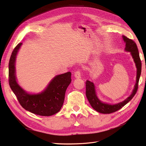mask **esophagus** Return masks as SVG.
Here are the masks:
<instances>
[{"instance_id": "1", "label": "esophagus", "mask_w": 146, "mask_h": 146, "mask_svg": "<svg viewBox=\"0 0 146 146\" xmlns=\"http://www.w3.org/2000/svg\"><path fill=\"white\" fill-rule=\"evenodd\" d=\"M74 76L76 78H81V70L80 69L76 70L74 73Z\"/></svg>"}]
</instances>
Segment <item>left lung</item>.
<instances>
[{
	"mask_svg": "<svg viewBox=\"0 0 146 146\" xmlns=\"http://www.w3.org/2000/svg\"><path fill=\"white\" fill-rule=\"evenodd\" d=\"M123 39L125 42V50L127 52H130L131 54L133 56L135 63L137 68V76H136V83L135 85L134 90L132 92V94L125 99L124 101L122 102L115 105H110L107 104H104L100 102L96 94L95 86L93 83L86 80V96L89 101L91 107L93 108L96 111L99 113L103 114H110L115 112L117 110L122 108L123 106L126 105L129 101H130L136 94L138 88V83L139 77L141 73V61L139 57V54L136 44L134 41L131 39L128 38L125 36H123Z\"/></svg>",
	"mask_w": 146,
	"mask_h": 146,
	"instance_id": "1",
	"label": "left lung"
}]
</instances>
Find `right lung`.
Returning <instances> with one entry per match:
<instances>
[{
  "instance_id": "obj_1",
  "label": "right lung",
  "mask_w": 146,
  "mask_h": 146,
  "mask_svg": "<svg viewBox=\"0 0 146 146\" xmlns=\"http://www.w3.org/2000/svg\"><path fill=\"white\" fill-rule=\"evenodd\" d=\"M22 43L13 49L9 61L8 82L11 90L19 104L25 110L39 116H49L60 111L62 107L65 92L71 82V72H68L55 76L43 92L29 94L18 85L15 76V60Z\"/></svg>"
}]
</instances>
